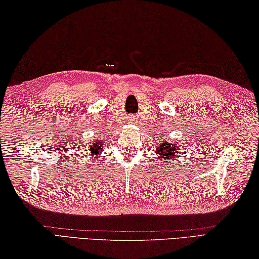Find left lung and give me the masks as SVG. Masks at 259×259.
Here are the masks:
<instances>
[{"instance_id": "obj_1", "label": "left lung", "mask_w": 259, "mask_h": 259, "mask_svg": "<svg viewBox=\"0 0 259 259\" xmlns=\"http://www.w3.org/2000/svg\"><path fill=\"white\" fill-rule=\"evenodd\" d=\"M178 150L180 149L177 142H175V144H166V142L162 141L160 146L157 148V155L158 158L161 159V160H169V159L177 155Z\"/></svg>"}]
</instances>
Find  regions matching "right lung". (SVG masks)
<instances>
[{"label": "right lung", "instance_id": "right-lung-1", "mask_svg": "<svg viewBox=\"0 0 259 259\" xmlns=\"http://www.w3.org/2000/svg\"><path fill=\"white\" fill-rule=\"evenodd\" d=\"M90 151L93 152V153L101 152V151H102V145H101V142H96L95 145H91Z\"/></svg>", "mask_w": 259, "mask_h": 259}]
</instances>
